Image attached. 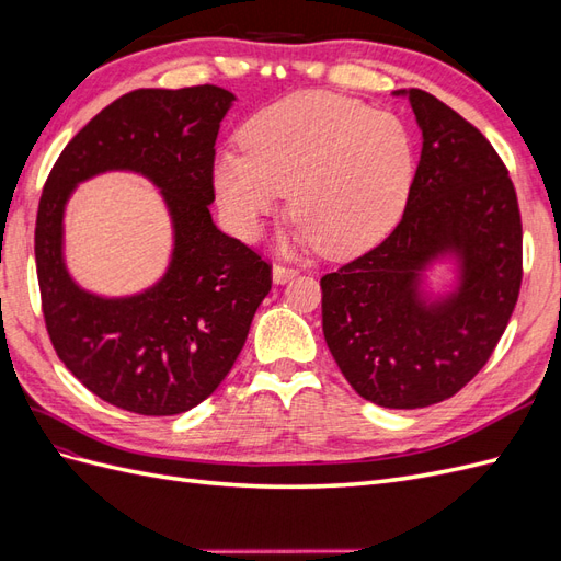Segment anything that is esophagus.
<instances>
[{
	"instance_id": "esophagus-1",
	"label": "esophagus",
	"mask_w": 561,
	"mask_h": 561,
	"mask_svg": "<svg viewBox=\"0 0 561 561\" xmlns=\"http://www.w3.org/2000/svg\"><path fill=\"white\" fill-rule=\"evenodd\" d=\"M271 274H274V283L283 285V283H287L290 278H295V276H297V268L283 266V264H274V271H271Z\"/></svg>"
}]
</instances>
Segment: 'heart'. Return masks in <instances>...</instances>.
Returning a JSON list of instances; mask_svg holds the SVG:
<instances>
[{"mask_svg":"<svg viewBox=\"0 0 561 561\" xmlns=\"http://www.w3.org/2000/svg\"><path fill=\"white\" fill-rule=\"evenodd\" d=\"M243 151H222L215 192L231 229L257 239L290 192L293 245L351 257L393 229L414 180L412 135L400 116L334 93H295L250 116Z\"/></svg>","mask_w":561,"mask_h":561,"instance_id":"1","label":"heart"}]
</instances>
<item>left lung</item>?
Returning <instances> with one entry per match:
<instances>
[{
	"mask_svg": "<svg viewBox=\"0 0 561 561\" xmlns=\"http://www.w3.org/2000/svg\"><path fill=\"white\" fill-rule=\"evenodd\" d=\"M421 161L400 225L363 257L320 278L322 334L365 400L416 410L456 396L494 353L522 285V217L496 149L435 95L410 89ZM457 264L451 294L422 274Z\"/></svg>",
	"mask_w": 561,
	"mask_h": 561,
	"instance_id": "obj_1",
	"label": "left lung"
}]
</instances>
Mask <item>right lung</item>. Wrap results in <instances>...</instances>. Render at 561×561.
Returning a JSON list of instances; mask_svg holds the SVG:
<instances>
[{
	"label": "right lung",
	"instance_id": "1",
	"mask_svg": "<svg viewBox=\"0 0 561 561\" xmlns=\"http://www.w3.org/2000/svg\"><path fill=\"white\" fill-rule=\"evenodd\" d=\"M233 100L210 83L130 91L67 142L44 184L35 257L50 344L91 393L126 412L173 416L206 400L239 358L271 290V266L219 231L208 208L215 140ZM110 170L157 183L174 222L167 274L130 298L83 291L61 257L73 186Z\"/></svg>",
	"mask_w": 561,
	"mask_h": 561
}]
</instances>
